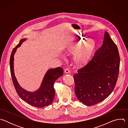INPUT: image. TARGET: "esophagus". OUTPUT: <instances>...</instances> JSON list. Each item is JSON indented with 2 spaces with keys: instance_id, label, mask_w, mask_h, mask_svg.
I'll list each match as a JSON object with an SVG mask.
<instances>
[{
  "instance_id": "34e87169",
  "label": "esophagus",
  "mask_w": 128,
  "mask_h": 128,
  "mask_svg": "<svg viewBox=\"0 0 128 128\" xmlns=\"http://www.w3.org/2000/svg\"><path fill=\"white\" fill-rule=\"evenodd\" d=\"M64 72L65 73V74H69V73H70V70L68 68H66L64 70Z\"/></svg>"
}]
</instances>
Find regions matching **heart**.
<instances>
[{
	"label": "heart",
	"mask_w": 128,
	"mask_h": 128,
	"mask_svg": "<svg viewBox=\"0 0 128 128\" xmlns=\"http://www.w3.org/2000/svg\"><path fill=\"white\" fill-rule=\"evenodd\" d=\"M84 38L78 40L69 50L70 55H75L74 61L78 66L84 65L90 59L95 48V42L92 40L86 42Z\"/></svg>",
	"instance_id": "1"
}]
</instances>
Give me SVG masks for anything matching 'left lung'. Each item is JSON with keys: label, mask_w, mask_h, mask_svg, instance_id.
Instances as JSON below:
<instances>
[{"label": "left lung", "mask_w": 128, "mask_h": 128, "mask_svg": "<svg viewBox=\"0 0 128 128\" xmlns=\"http://www.w3.org/2000/svg\"><path fill=\"white\" fill-rule=\"evenodd\" d=\"M120 63L118 48L108 32H105L101 47L74 76L78 100L86 105L92 106L107 98L116 86Z\"/></svg>", "instance_id": "left-lung-1"}]
</instances>
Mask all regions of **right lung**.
Here are the masks:
<instances>
[{"label":"right lung","instance_id":"right-lung-1","mask_svg":"<svg viewBox=\"0 0 128 128\" xmlns=\"http://www.w3.org/2000/svg\"><path fill=\"white\" fill-rule=\"evenodd\" d=\"M26 40V38L22 39L12 52L10 61L11 76L14 88L19 97L31 106L42 108L50 104L53 101L55 95L54 84L59 78L62 76L63 69L59 67L48 70L44 78L40 88L35 92H29L22 88L14 76V57L17 48L20 47Z\"/></svg>","mask_w":128,"mask_h":128}]
</instances>
